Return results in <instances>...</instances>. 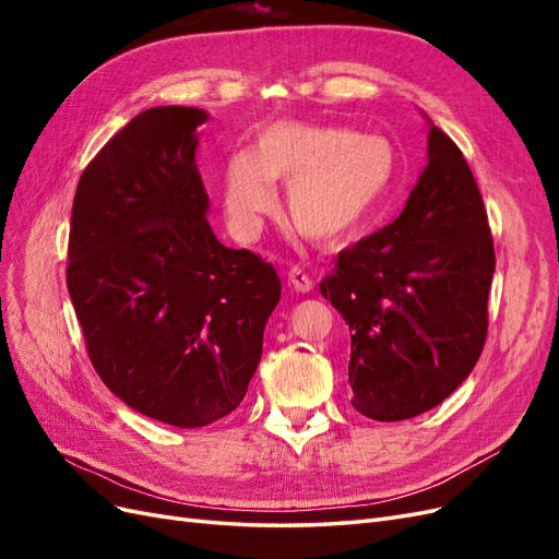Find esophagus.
Returning a JSON list of instances; mask_svg holds the SVG:
<instances>
[{"label": "esophagus", "mask_w": 559, "mask_h": 559, "mask_svg": "<svg viewBox=\"0 0 559 559\" xmlns=\"http://www.w3.org/2000/svg\"><path fill=\"white\" fill-rule=\"evenodd\" d=\"M286 280H289V286L294 292H300V294H310L314 289V284L310 280V275L306 273V270L294 265L289 267V273H286Z\"/></svg>", "instance_id": "esophagus-1"}]
</instances>
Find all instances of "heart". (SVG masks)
Listing matches in <instances>:
<instances>
[{
    "instance_id": "obj_1",
    "label": "heart",
    "mask_w": 559,
    "mask_h": 559,
    "mask_svg": "<svg viewBox=\"0 0 559 559\" xmlns=\"http://www.w3.org/2000/svg\"><path fill=\"white\" fill-rule=\"evenodd\" d=\"M396 173V146L384 134L275 121L253 134L251 148L228 156L224 210L228 226L249 238L275 207L273 181H289L284 210L292 226L308 240L337 245L376 216Z\"/></svg>"
}]
</instances>
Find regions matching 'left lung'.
Segmentation results:
<instances>
[{"label":"left lung","mask_w":559,"mask_h":559,"mask_svg":"<svg viewBox=\"0 0 559 559\" xmlns=\"http://www.w3.org/2000/svg\"><path fill=\"white\" fill-rule=\"evenodd\" d=\"M492 275L478 183L431 123L427 167L399 218L337 253L321 282L349 326L354 408L401 421L443 403L480 359Z\"/></svg>","instance_id":"1"}]
</instances>
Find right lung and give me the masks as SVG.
<instances>
[{"label":"right lung","instance_id":"1","mask_svg":"<svg viewBox=\"0 0 559 559\" xmlns=\"http://www.w3.org/2000/svg\"><path fill=\"white\" fill-rule=\"evenodd\" d=\"M205 121L195 107H154L114 134L79 179L67 265L97 376L179 429L238 408L282 292L273 265L207 224L195 165Z\"/></svg>","mask_w":559,"mask_h":559}]
</instances>
